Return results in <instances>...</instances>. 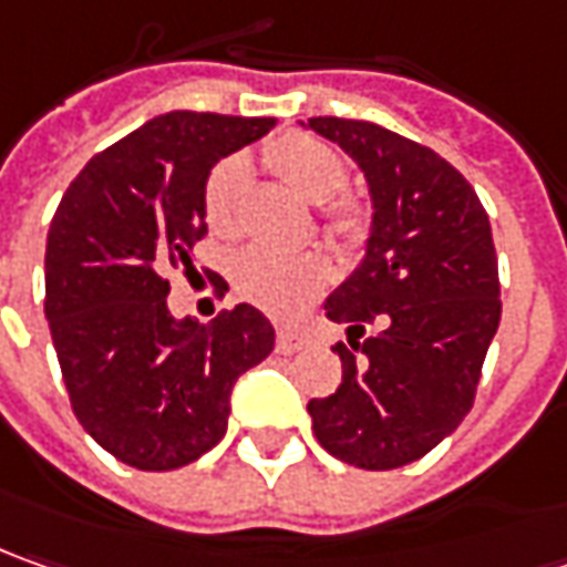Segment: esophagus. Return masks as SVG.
<instances>
[{
    "instance_id": "34e87169",
    "label": "esophagus",
    "mask_w": 567,
    "mask_h": 567,
    "mask_svg": "<svg viewBox=\"0 0 567 567\" xmlns=\"http://www.w3.org/2000/svg\"><path fill=\"white\" fill-rule=\"evenodd\" d=\"M301 344V336L291 332V329H279V332H276V351H279V354H295Z\"/></svg>"
}]
</instances>
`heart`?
Segmentation results:
<instances>
[{
  "label": "heart",
  "instance_id": "1",
  "mask_svg": "<svg viewBox=\"0 0 567 567\" xmlns=\"http://www.w3.org/2000/svg\"><path fill=\"white\" fill-rule=\"evenodd\" d=\"M266 166L276 172L291 190L307 200H320V219L332 238L342 245H358L367 231V213L351 197H332L342 190L348 168L344 159L317 137L285 134L266 147ZM245 163L223 159L209 168L204 182V219L213 235L235 238L241 228V190ZM326 279V260L313 250H276L250 247L231 266L235 291L245 301L257 303L266 313L288 317L301 307Z\"/></svg>",
  "mask_w": 567,
  "mask_h": 567
}]
</instances>
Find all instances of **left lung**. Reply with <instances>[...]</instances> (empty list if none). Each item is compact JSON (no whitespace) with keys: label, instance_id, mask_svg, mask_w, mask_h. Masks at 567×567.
<instances>
[{"label":"left lung","instance_id":"1","mask_svg":"<svg viewBox=\"0 0 567 567\" xmlns=\"http://www.w3.org/2000/svg\"><path fill=\"white\" fill-rule=\"evenodd\" d=\"M307 125L363 168L373 197L361 269L326 301L348 329L332 348L342 382L307 411L329 455L395 471L455 433L477 399L502 317L489 216L458 168L417 141L336 115Z\"/></svg>","mask_w":567,"mask_h":567}]
</instances>
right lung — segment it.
Masks as SVG:
<instances>
[{"mask_svg":"<svg viewBox=\"0 0 567 567\" xmlns=\"http://www.w3.org/2000/svg\"><path fill=\"white\" fill-rule=\"evenodd\" d=\"M272 125L166 112L96 153L52 216L43 310L71 411L137 471L206 455L225 436L238 377L276 344L250 303L223 310L213 326L175 320L166 307L168 272H197L209 168Z\"/></svg>","mask_w":567,"mask_h":567,"instance_id":"add662e5","label":"right lung"}]
</instances>
